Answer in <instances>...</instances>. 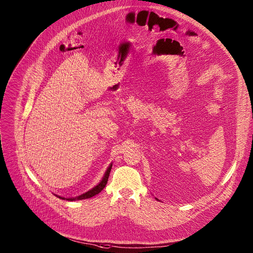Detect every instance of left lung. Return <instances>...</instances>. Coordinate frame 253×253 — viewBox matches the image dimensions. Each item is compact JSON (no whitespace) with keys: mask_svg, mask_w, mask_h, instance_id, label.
<instances>
[{"mask_svg":"<svg viewBox=\"0 0 253 253\" xmlns=\"http://www.w3.org/2000/svg\"><path fill=\"white\" fill-rule=\"evenodd\" d=\"M155 199H157V200H159V199H158V198H156V197H155Z\"/></svg>","mask_w":253,"mask_h":253,"instance_id":"8db88e82","label":"left lung"}]
</instances>
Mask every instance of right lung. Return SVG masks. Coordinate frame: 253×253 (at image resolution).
I'll list each match as a JSON object with an SVG mask.
<instances>
[{
	"label": "right lung",
	"instance_id": "1",
	"mask_svg": "<svg viewBox=\"0 0 253 253\" xmlns=\"http://www.w3.org/2000/svg\"><path fill=\"white\" fill-rule=\"evenodd\" d=\"M111 168H112V163L109 166H108V168H107V170H106V172H105V174H104L101 181L96 186H94L92 189H90L89 191H87V192H85V193H83L81 195H78L76 197H64V196H60V195H57V194H55V195L58 198H61V199H64V200H68V201H75V200H82V199L91 198V197L97 195L98 193H100L104 189V187L107 184L108 178H109V174H110Z\"/></svg>",
	"mask_w": 253,
	"mask_h": 253
}]
</instances>
